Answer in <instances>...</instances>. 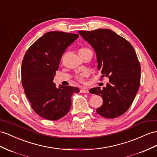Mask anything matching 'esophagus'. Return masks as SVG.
Returning a JSON list of instances; mask_svg holds the SVG:
<instances>
[{
    "label": "esophagus",
    "mask_w": 157,
    "mask_h": 157,
    "mask_svg": "<svg viewBox=\"0 0 157 157\" xmlns=\"http://www.w3.org/2000/svg\"><path fill=\"white\" fill-rule=\"evenodd\" d=\"M80 93L83 94V93H89V90H88L87 88L86 87H83L82 89L80 90Z\"/></svg>",
    "instance_id": "obj_1"
}]
</instances>
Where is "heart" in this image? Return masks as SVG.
Returning a JSON list of instances; mask_svg holds the SVG:
<instances>
[{
  "instance_id": "heart-1",
  "label": "heart",
  "mask_w": 157,
  "mask_h": 157,
  "mask_svg": "<svg viewBox=\"0 0 157 157\" xmlns=\"http://www.w3.org/2000/svg\"><path fill=\"white\" fill-rule=\"evenodd\" d=\"M87 50H90V49H88V48H82L79 50L78 53L82 54V53H83V52L87 51ZM86 75V74H79L77 76H76V78H77V79L78 80L79 82H83L84 77H85Z\"/></svg>"
}]
</instances>
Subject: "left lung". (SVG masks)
<instances>
[{"instance_id": "1", "label": "left lung", "mask_w": 157, "mask_h": 157, "mask_svg": "<svg viewBox=\"0 0 157 157\" xmlns=\"http://www.w3.org/2000/svg\"><path fill=\"white\" fill-rule=\"evenodd\" d=\"M78 33L94 49L101 78L109 80L103 89L97 87L90 90L103 98V105L96 111L105 118L118 117L129 109L140 86L141 69L134 48L111 30Z\"/></svg>"}]
</instances>
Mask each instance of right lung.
I'll return each instance as SVG.
<instances>
[{"mask_svg": "<svg viewBox=\"0 0 157 157\" xmlns=\"http://www.w3.org/2000/svg\"><path fill=\"white\" fill-rule=\"evenodd\" d=\"M79 37L63 32H48L32 45L24 56L22 84L33 109L47 120L64 117L71 105V96L78 87L53 82L62 56L66 48Z\"/></svg>", "mask_w": 157, "mask_h": 157, "instance_id": "add662e5", "label": "right lung"}]
</instances>
